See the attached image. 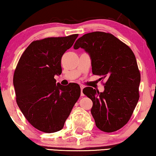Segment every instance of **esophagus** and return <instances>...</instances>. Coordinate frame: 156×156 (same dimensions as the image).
Returning a JSON list of instances; mask_svg holds the SVG:
<instances>
[{
  "mask_svg": "<svg viewBox=\"0 0 156 156\" xmlns=\"http://www.w3.org/2000/svg\"><path fill=\"white\" fill-rule=\"evenodd\" d=\"M83 88H84V86L81 85V86H80V90H81V94H80V95H81V96H84V94H83Z\"/></svg>",
  "mask_w": 156,
  "mask_h": 156,
  "instance_id": "obj_1",
  "label": "esophagus"
}]
</instances>
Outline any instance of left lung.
Instances as JSON below:
<instances>
[{
    "instance_id": "1",
    "label": "left lung",
    "mask_w": 156,
    "mask_h": 156,
    "mask_svg": "<svg viewBox=\"0 0 156 156\" xmlns=\"http://www.w3.org/2000/svg\"><path fill=\"white\" fill-rule=\"evenodd\" d=\"M91 59L92 73L105 79L104 92L86 87L83 94L91 99V113L101 131L113 132L129 121L139 101L141 77L133 52L113 35L96 31L76 41Z\"/></svg>"
}]
</instances>
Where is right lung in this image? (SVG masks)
I'll use <instances>...</instances> for the list:
<instances>
[{
  "label": "right lung",
  "instance_id": "right-lung-1",
  "mask_svg": "<svg viewBox=\"0 0 156 156\" xmlns=\"http://www.w3.org/2000/svg\"><path fill=\"white\" fill-rule=\"evenodd\" d=\"M78 34L32 42L21 56L13 77L17 103L35 128L46 133L59 131L80 95L77 83L62 85V57Z\"/></svg>",
  "mask_w": 156,
  "mask_h": 156
}]
</instances>
